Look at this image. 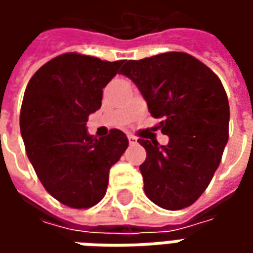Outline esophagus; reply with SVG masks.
Masks as SVG:
<instances>
[{"label": "esophagus", "mask_w": 253, "mask_h": 253, "mask_svg": "<svg viewBox=\"0 0 253 253\" xmlns=\"http://www.w3.org/2000/svg\"><path fill=\"white\" fill-rule=\"evenodd\" d=\"M127 138H128V142H130V145H134V143H137V137H134V135H127Z\"/></svg>", "instance_id": "34e87169"}]
</instances>
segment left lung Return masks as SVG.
<instances>
[{
	"instance_id": "left-lung-1",
	"label": "left lung",
	"mask_w": 253,
	"mask_h": 253,
	"mask_svg": "<svg viewBox=\"0 0 253 253\" xmlns=\"http://www.w3.org/2000/svg\"><path fill=\"white\" fill-rule=\"evenodd\" d=\"M121 74L131 80L149 112L169 137L167 146L139 138L146 160L139 170L145 194L157 206H191L210 184L229 138V101L211 69L187 52L170 51L126 61Z\"/></svg>"
}]
</instances>
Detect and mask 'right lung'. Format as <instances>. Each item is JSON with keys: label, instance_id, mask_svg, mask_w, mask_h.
Instances as JSON below:
<instances>
[{"label": "right lung", "instance_id": "1", "mask_svg": "<svg viewBox=\"0 0 253 253\" xmlns=\"http://www.w3.org/2000/svg\"><path fill=\"white\" fill-rule=\"evenodd\" d=\"M123 62L66 52L44 63L27 85L20 112L25 152L43 187L65 206L99 203L111 167L128 146L118 128L99 139L86 132L88 116L101 107L103 88Z\"/></svg>", "mask_w": 253, "mask_h": 253}]
</instances>
